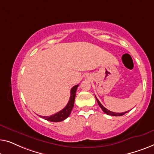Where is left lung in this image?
<instances>
[{"mask_svg": "<svg viewBox=\"0 0 154 154\" xmlns=\"http://www.w3.org/2000/svg\"><path fill=\"white\" fill-rule=\"evenodd\" d=\"M96 100H97V102H98V105L100 106V108L102 109H103V111L105 112V114H108V115H110V116H122V115H123V114H125V113H127L128 112H122V113H116V112H112V111H109V110H108L107 109H106V108L105 107H103V105H102V104L100 103V101L98 100V98H96Z\"/></svg>", "mask_w": 154, "mask_h": 154, "instance_id": "1", "label": "left lung"}]
</instances>
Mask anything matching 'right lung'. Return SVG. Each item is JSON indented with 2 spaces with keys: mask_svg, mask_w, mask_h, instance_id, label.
Instances as JSON below:
<instances>
[{
  "mask_svg": "<svg viewBox=\"0 0 154 154\" xmlns=\"http://www.w3.org/2000/svg\"><path fill=\"white\" fill-rule=\"evenodd\" d=\"M79 85H75V86L71 88L70 91V98L69 100V102L67 104V105L62 110H60V112H57L51 115L50 116H40L41 118L44 119L45 120H47L49 121H51V122H60L66 119V118H68L70 116V112L72 111L73 106H74V102L75 99V96H76V91L77 88Z\"/></svg>",
  "mask_w": 154,
  "mask_h": 154,
  "instance_id": "right-lung-1",
  "label": "right lung"
}]
</instances>
